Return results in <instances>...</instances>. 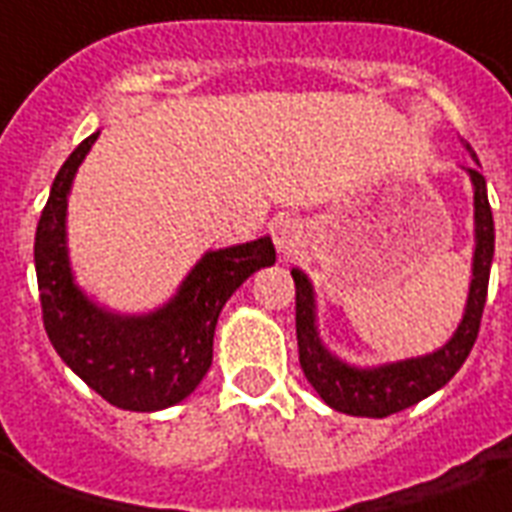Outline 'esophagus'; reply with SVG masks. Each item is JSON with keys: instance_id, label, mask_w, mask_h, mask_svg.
Listing matches in <instances>:
<instances>
[{"instance_id": "1", "label": "esophagus", "mask_w": 512, "mask_h": 512, "mask_svg": "<svg viewBox=\"0 0 512 512\" xmlns=\"http://www.w3.org/2000/svg\"><path fill=\"white\" fill-rule=\"evenodd\" d=\"M271 239L279 249V255L284 260L295 257L303 247V223L297 217H279L276 223L271 225Z\"/></svg>"}]
</instances>
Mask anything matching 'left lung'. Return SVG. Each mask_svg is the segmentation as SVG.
<instances>
[{"label":"left lung","mask_w":512,"mask_h":512,"mask_svg":"<svg viewBox=\"0 0 512 512\" xmlns=\"http://www.w3.org/2000/svg\"><path fill=\"white\" fill-rule=\"evenodd\" d=\"M465 148L478 164V156L473 154L470 143H465ZM468 172L473 180V204H476L473 279H470L468 305H465L460 327L452 340L436 353L374 366V369L348 366L324 348L319 327H316V300H313L311 281L303 271L292 268L300 366L316 393L337 412L353 414V417H388L401 409H409L422 398H428L430 393H436L438 388H444L473 350V342L481 329V316H484L486 292H489V271H492L494 257V217L489 196H486L484 175L476 167H470Z\"/></svg>","instance_id":"8db88e82"}]
</instances>
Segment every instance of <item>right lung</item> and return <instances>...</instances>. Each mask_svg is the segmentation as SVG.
<instances>
[{
  "mask_svg": "<svg viewBox=\"0 0 512 512\" xmlns=\"http://www.w3.org/2000/svg\"><path fill=\"white\" fill-rule=\"evenodd\" d=\"M74 148L50 188L34 239L42 321L58 356L108 404L159 412L180 404L212 364L217 316L255 271L276 263L268 236L201 257L170 303L146 316L103 311L74 284L66 249L68 191L98 140Z\"/></svg>",
  "mask_w": 512,
  "mask_h": 512,
  "instance_id": "obj_1",
  "label": "right lung"
}]
</instances>
